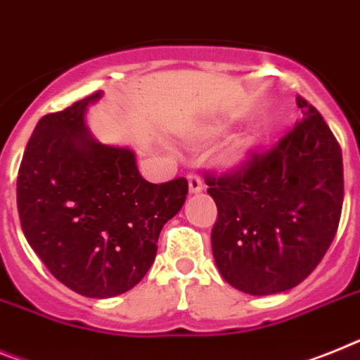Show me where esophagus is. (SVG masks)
Here are the masks:
<instances>
[{
	"label": "esophagus",
	"instance_id": "esophagus-1",
	"mask_svg": "<svg viewBox=\"0 0 360 360\" xmlns=\"http://www.w3.org/2000/svg\"><path fill=\"white\" fill-rule=\"evenodd\" d=\"M187 184H189V193L191 195H196V193H202L204 191V184H202L200 176L195 173H191L187 176Z\"/></svg>",
	"mask_w": 360,
	"mask_h": 360
}]
</instances>
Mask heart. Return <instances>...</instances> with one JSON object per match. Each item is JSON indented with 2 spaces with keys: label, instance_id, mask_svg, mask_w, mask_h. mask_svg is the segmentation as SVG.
Wrapping results in <instances>:
<instances>
[{
  "label": "heart",
  "instance_id": "b5f03b06",
  "mask_svg": "<svg viewBox=\"0 0 360 360\" xmlns=\"http://www.w3.org/2000/svg\"><path fill=\"white\" fill-rule=\"evenodd\" d=\"M255 146H257L255 138H240V140H236V142H233L231 146L224 149V153L220 155V164L226 169H238L245 160L250 158Z\"/></svg>",
  "mask_w": 360,
  "mask_h": 360
}]
</instances>
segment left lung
<instances>
[{"label": "left lung", "mask_w": 360, "mask_h": 360, "mask_svg": "<svg viewBox=\"0 0 360 360\" xmlns=\"http://www.w3.org/2000/svg\"><path fill=\"white\" fill-rule=\"evenodd\" d=\"M302 120L278 146L231 176L210 178L218 218L214 264L242 293L288 291L317 268L342 211V153L319 110L297 98Z\"/></svg>", "instance_id": "8db88e82"}]
</instances>
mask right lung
<instances>
[{"mask_svg": "<svg viewBox=\"0 0 360 360\" xmlns=\"http://www.w3.org/2000/svg\"><path fill=\"white\" fill-rule=\"evenodd\" d=\"M94 92L43 116L18 173L23 235L61 284L91 299L116 297L155 262L162 227L182 210L187 180L150 184L131 147L100 142L87 127Z\"/></svg>", "mask_w": 360, "mask_h": 360, "instance_id": "add662e5", "label": "right lung"}]
</instances>
